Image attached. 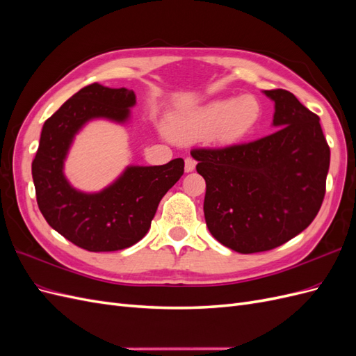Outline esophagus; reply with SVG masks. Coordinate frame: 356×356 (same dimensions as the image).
I'll return each instance as SVG.
<instances>
[{"instance_id": "34e87169", "label": "esophagus", "mask_w": 356, "mask_h": 356, "mask_svg": "<svg viewBox=\"0 0 356 356\" xmlns=\"http://www.w3.org/2000/svg\"><path fill=\"white\" fill-rule=\"evenodd\" d=\"M186 172H191V170H195V168H196V160L193 159V157H187L186 159Z\"/></svg>"}]
</instances>
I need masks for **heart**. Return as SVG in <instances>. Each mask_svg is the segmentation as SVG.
<instances>
[{
    "mask_svg": "<svg viewBox=\"0 0 356 356\" xmlns=\"http://www.w3.org/2000/svg\"><path fill=\"white\" fill-rule=\"evenodd\" d=\"M261 117V105L251 95L239 99L213 101L172 126L175 136L193 141L212 136L215 143L227 145L250 134Z\"/></svg>",
    "mask_w": 356,
    "mask_h": 356,
    "instance_id": "obj_1",
    "label": "heart"
}]
</instances>
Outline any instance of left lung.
Segmentation results:
<instances>
[{
  "instance_id": "1",
  "label": "left lung",
  "mask_w": 356,
  "mask_h": 356,
  "mask_svg": "<svg viewBox=\"0 0 356 356\" xmlns=\"http://www.w3.org/2000/svg\"><path fill=\"white\" fill-rule=\"evenodd\" d=\"M264 93L275 101L276 132L191 149L207 182L208 229L241 254L270 251L293 239L315 220L325 196L330 147L319 117L288 90Z\"/></svg>"
}]
</instances>
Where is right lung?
I'll return each mask as SVG.
<instances>
[{
  "mask_svg": "<svg viewBox=\"0 0 356 356\" xmlns=\"http://www.w3.org/2000/svg\"><path fill=\"white\" fill-rule=\"evenodd\" d=\"M134 90L93 83L63 104L42 126L32 160L38 208L51 229L90 252L124 250L147 234L159 203L184 174V160L161 166H131L96 195L74 190L62 174L63 159L79 129L95 117L124 122Z\"/></svg>",
  "mask_w": 356,
  "mask_h": 356,
  "instance_id": "obj_1",
  "label": "right lung"
}]
</instances>
